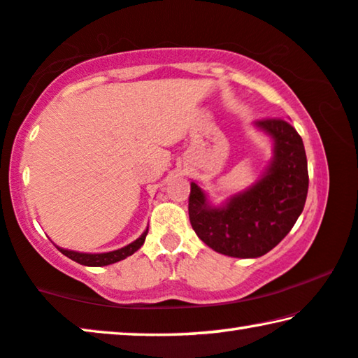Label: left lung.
<instances>
[{
	"label": "left lung",
	"mask_w": 358,
	"mask_h": 358,
	"mask_svg": "<svg viewBox=\"0 0 358 358\" xmlns=\"http://www.w3.org/2000/svg\"><path fill=\"white\" fill-rule=\"evenodd\" d=\"M273 140V157L257 183L213 207L194 181L189 193V222L201 241L215 252L255 259L273 249L303 210L308 191L307 156L302 138L289 122H255Z\"/></svg>",
	"instance_id": "obj_1"
}]
</instances>
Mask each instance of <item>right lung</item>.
I'll list each match as a JSON object with an SVG mask.
<instances>
[{
	"label": "right lung",
	"mask_w": 358,
	"mask_h": 358,
	"mask_svg": "<svg viewBox=\"0 0 358 358\" xmlns=\"http://www.w3.org/2000/svg\"><path fill=\"white\" fill-rule=\"evenodd\" d=\"M146 234L148 230L141 234L140 238L135 239V241L128 244V246L122 248V249H117V250H112V252H103V254H85V252H77V250H67V249H62V248H57L61 250V252L66 255V257L72 259L73 262H77L80 265H87V266H104V265H110V264H115L119 262V260H124L127 259L128 255L135 254L138 249L143 246V243H145L146 239Z\"/></svg>",
	"instance_id": "obj_1"
}]
</instances>
